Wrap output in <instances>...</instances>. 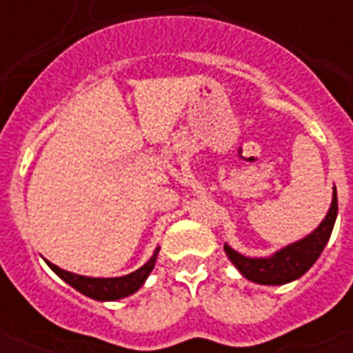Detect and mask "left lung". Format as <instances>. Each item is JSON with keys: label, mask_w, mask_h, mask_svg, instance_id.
Masks as SVG:
<instances>
[{"label": "left lung", "mask_w": 353, "mask_h": 353, "mask_svg": "<svg viewBox=\"0 0 353 353\" xmlns=\"http://www.w3.org/2000/svg\"><path fill=\"white\" fill-rule=\"evenodd\" d=\"M336 212H339V202H336V189H334L333 202L329 208V214L325 219L321 221L318 229L312 234L295 242V244L283 248L280 252L268 257V259H250L244 257L232 248L225 245V252L229 255V259L236 265V268L242 272L244 278L255 281V283H263V285H281L288 283L296 278H301L308 268H310L318 257L323 252V248L331 238L333 232L334 219H336Z\"/></svg>", "instance_id": "8db88e82"}]
</instances>
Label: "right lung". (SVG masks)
Returning <instances> with one entry per match:
<instances>
[{"mask_svg":"<svg viewBox=\"0 0 353 353\" xmlns=\"http://www.w3.org/2000/svg\"><path fill=\"white\" fill-rule=\"evenodd\" d=\"M154 259H157V253L153 255V259L145 263L141 268H138L136 272L126 274V276H121V278H88V276H79V274L62 270V268H58L57 265H52L49 261L47 263L62 280L68 281L72 288L81 291L83 295L92 296L96 301H117V299H123V296L136 293L143 285L149 272L153 270Z\"/></svg>","mask_w":353,"mask_h":353,"instance_id":"1","label":"right lung"}]
</instances>
